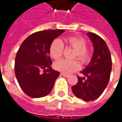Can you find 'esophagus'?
<instances>
[{"instance_id": "1", "label": "esophagus", "mask_w": 122, "mask_h": 122, "mask_svg": "<svg viewBox=\"0 0 122 122\" xmlns=\"http://www.w3.org/2000/svg\"><path fill=\"white\" fill-rule=\"evenodd\" d=\"M61 75H62L63 76H65V77H68L69 76V75H67V74H64V73H61Z\"/></svg>"}]
</instances>
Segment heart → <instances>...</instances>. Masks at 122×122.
<instances>
[{
	"label": "heart",
	"instance_id": "heart-1",
	"mask_svg": "<svg viewBox=\"0 0 122 122\" xmlns=\"http://www.w3.org/2000/svg\"><path fill=\"white\" fill-rule=\"evenodd\" d=\"M64 43L67 47L75 49L72 54V59H77L82 64L88 63L92 56V50L87 47L86 39L80 36H70L64 39ZM63 52V43L59 39H54L49 47V53L50 56L54 60L61 58ZM77 59H62L54 63L55 70L64 74H69L79 70L80 63Z\"/></svg>",
	"mask_w": 122,
	"mask_h": 122
}]
</instances>
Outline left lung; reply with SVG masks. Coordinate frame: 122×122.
<instances>
[{
    "mask_svg": "<svg viewBox=\"0 0 122 122\" xmlns=\"http://www.w3.org/2000/svg\"><path fill=\"white\" fill-rule=\"evenodd\" d=\"M94 46V53L89 65L81 71L85 76H77L78 82L72 87L76 97L85 102L94 101L104 91L110 80L112 59L104 40L92 32L88 33Z\"/></svg>",
    "mask_w": 122,
    "mask_h": 122,
    "instance_id": "1",
    "label": "left lung"
}]
</instances>
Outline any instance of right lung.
<instances>
[{
  "mask_svg": "<svg viewBox=\"0 0 122 122\" xmlns=\"http://www.w3.org/2000/svg\"><path fill=\"white\" fill-rule=\"evenodd\" d=\"M64 30H47L30 35L16 53L14 70L18 83L27 95L45 97L52 91L59 72L52 70L49 47Z\"/></svg>",
  "mask_w": 122,
  "mask_h": 122,
  "instance_id": "obj_1",
  "label": "right lung"
}]
</instances>
